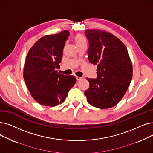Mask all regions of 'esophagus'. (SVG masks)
Returning <instances> with one entry per match:
<instances>
[{"mask_svg": "<svg viewBox=\"0 0 153 153\" xmlns=\"http://www.w3.org/2000/svg\"><path fill=\"white\" fill-rule=\"evenodd\" d=\"M81 79H82V77H79V76H76V79H77V81L81 80Z\"/></svg>", "mask_w": 153, "mask_h": 153, "instance_id": "1", "label": "esophagus"}]
</instances>
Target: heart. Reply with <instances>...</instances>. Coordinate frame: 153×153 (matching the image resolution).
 I'll use <instances>...</instances> for the list:
<instances>
[{
  "label": "heart",
  "mask_w": 153,
  "mask_h": 153,
  "mask_svg": "<svg viewBox=\"0 0 153 153\" xmlns=\"http://www.w3.org/2000/svg\"><path fill=\"white\" fill-rule=\"evenodd\" d=\"M73 41L75 43L76 47H79V46L82 45H87V40H86L85 36L82 34H77L74 37Z\"/></svg>",
  "instance_id": "b5f03b06"
}]
</instances>
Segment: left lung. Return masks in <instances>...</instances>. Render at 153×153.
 I'll use <instances>...</instances> for the list:
<instances>
[{
  "label": "left lung",
  "mask_w": 153,
  "mask_h": 153,
  "mask_svg": "<svg viewBox=\"0 0 153 153\" xmlns=\"http://www.w3.org/2000/svg\"><path fill=\"white\" fill-rule=\"evenodd\" d=\"M89 41L88 59L97 65V79L87 78L89 88L84 92L91 105L108 109L125 94L132 77V65L124 43L111 33L100 29L85 31Z\"/></svg>",
  "instance_id": "8db88e82"
}]
</instances>
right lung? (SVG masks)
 I'll list each match as a JSON object with an SVG mask.
<instances>
[{
    "instance_id": "right-lung-1",
    "label": "right lung",
    "mask_w": 153,
    "mask_h": 153,
    "mask_svg": "<svg viewBox=\"0 0 153 153\" xmlns=\"http://www.w3.org/2000/svg\"><path fill=\"white\" fill-rule=\"evenodd\" d=\"M69 36L68 30L44 36L33 45L26 57L24 81L32 97L40 104L54 107L62 103L76 82L75 76L56 71L60 68Z\"/></svg>"
}]
</instances>
